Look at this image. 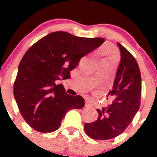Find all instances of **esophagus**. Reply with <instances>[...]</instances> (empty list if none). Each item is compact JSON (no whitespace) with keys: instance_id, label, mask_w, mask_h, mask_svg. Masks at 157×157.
I'll return each instance as SVG.
<instances>
[{"instance_id":"1","label":"esophagus","mask_w":157,"mask_h":157,"mask_svg":"<svg viewBox=\"0 0 157 157\" xmlns=\"http://www.w3.org/2000/svg\"><path fill=\"white\" fill-rule=\"evenodd\" d=\"M92 105L91 103L90 102V101L86 100V102H85V107H87V108H90V107H91Z\"/></svg>"}]
</instances>
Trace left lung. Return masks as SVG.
I'll use <instances>...</instances> for the list:
<instances>
[{"mask_svg":"<svg viewBox=\"0 0 157 157\" xmlns=\"http://www.w3.org/2000/svg\"><path fill=\"white\" fill-rule=\"evenodd\" d=\"M118 43L121 61L116 72L113 87L108 96L111 104L97 109L99 117L84 124V131L95 140H109L124 132L132 121L140 105L141 75L135 58Z\"/></svg>","mask_w":157,"mask_h":157,"instance_id":"1","label":"left lung"}]
</instances>
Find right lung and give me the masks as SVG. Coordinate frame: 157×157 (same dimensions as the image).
I'll return each mask as SVG.
<instances>
[{"label":"right lung","mask_w":157,"mask_h":157,"mask_svg":"<svg viewBox=\"0 0 157 157\" xmlns=\"http://www.w3.org/2000/svg\"><path fill=\"white\" fill-rule=\"evenodd\" d=\"M102 38H83L65 32H54L26 52L18 67L13 94L22 116L40 132L59 128L66 113L82 109V96L67 94L57 80L67 78L83 56L100 46Z\"/></svg>","instance_id":"add662e5"}]
</instances>
